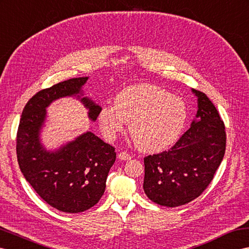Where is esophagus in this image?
Masks as SVG:
<instances>
[{"label":"esophagus","mask_w":249,"mask_h":249,"mask_svg":"<svg viewBox=\"0 0 249 249\" xmlns=\"http://www.w3.org/2000/svg\"><path fill=\"white\" fill-rule=\"evenodd\" d=\"M119 159L123 161H128L131 159V156L129 154H127V152H125V151H122L119 154Z\"/></svg>","instance_id":"esophagus-1"}]
</instances>
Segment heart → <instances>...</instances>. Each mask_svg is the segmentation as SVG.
Returning a JSON list of instances; mask_svg holds the SVG:
<instances>
[{
  "instance_id": "b5f03b06",
  "label": "heart",
  "mask_w": 249,
  "mask_h": 249,
  "mask_svg": "<svg viewBox=\"0 0 249 249\" xmlns=\"http://www.w3.org/2000/svg\"><path fill=\"white\" fill-rule=\"evenodd\" d=\"M187 106L181 98L150 85L129 86L121 91L114 105H104L99 113L100 129L111 141L129 123L136 146L155 154L175 144L186 124Z\"/></svg>"
}]
</instances>
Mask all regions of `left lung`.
<instances>
[{
	"label": "left lung",
	"instance_id": "obj_1",
	"mask_svg": "<svg viewBox=\"0 0 249 249\" xmlns=\"http://www.w3.org/2000/svg\"><path fill=\"white\" fill-rule=\"evenodd\" d=\"M191 92L197 110L189 129L170 150L144 159V191L162 206H181L199 196L225 154V126L218 110L205 93L196 89Z\"/></svg>",
	"mask_w": 249,
	"mask_h": 249
}]
</instances>
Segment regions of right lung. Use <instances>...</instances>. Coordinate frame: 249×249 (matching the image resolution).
I'll return each mask as SVG.
<instances>
[{
	"instance_id": "add662e5",
	"label": "right lung",
	"mask_w": 249,
	"mask_h": 249,
	"mask_svg": "<svg viewBox=\"0 0 249 249\" xmlns=\"http://www.w3.org/2000/svg\"><path fill=\"white\" fill-rule=\"evenodd\" d=\"M88 76L55 84L35 94L24 107L17 135L18 166L36 193L50 206L67 213L85 212L103 196L116 152L109 144L86 131L54 149H47L41 135L49 105L62 98H75L94 122L101 106L85 97Z\"/></svg>"
}]
</instances>
